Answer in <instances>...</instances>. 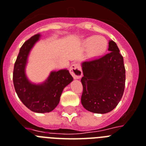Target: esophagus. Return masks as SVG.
Instances as JSON below:
<instances>
[{
	"instance_id": "esophagus-1",
	"label": "esophagus",
	"mask_w": 146,
	"mask_h": 146,
	"mask_svg": "<svg viewBox=\"0 0 146 146\" xmlns=\"http://www.w3.org/2000/svg\"><path fill=\"white\" fill-rule=\"evenodd\" d=\"M70 72L71 75L73 76L74 79H80L81 77L82 76V71L81 69V67L78 64H73L70 66Z\"/></svg>"
}]
</instances>
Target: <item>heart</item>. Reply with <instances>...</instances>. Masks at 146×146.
<instances>
[{
  "instance_id": "heart-1",
  "label": "heart",
  "mask_w": 146,
  "mask_h": 146,
  "mask_svg": "<svg viewBox=\"0 0 146 146\" xmlns=\"http://www.w3.org/2000/svg\"><path fill=\"white\" fill-rule=\"evenodd\" d=\"M82 44L85 50H88V53L90 57L96 58L103 55L106 52L108 46V42L105 38L92 35L84 38Z\"/></svg>"
}]
</instances>
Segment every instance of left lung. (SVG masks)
<instances>
[{
  "instance_id": "8db88e82",
  "label": "left lung",
  "mask_w": 146,
  "mask_h": 146,
  "mask_svg": "<svg viewBox=\"0 0 146 146\" xmlns=\"http://www.w3.org/2000/svg\"><path fill=\"white\" fill-rule=\"evenodd\" d=\"M108 54L82 63L81 79L83 107L95 113H106L117 107L122 99L125 84L123 57L117 44L111 40Z\"/></svg>"
}]
</instances>
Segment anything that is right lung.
Segmentation results:
<instances>
[{
	"instance_id": "add662e5",
	"label": "right lung",
	"mask_w": 146,
	"mask_h": 146,
	"mask_svg": "<svg viewBox=\"0 0 146 146\" xmlns=\"http://www.w3.org/2000/svg\"><path fill=\"white\" fill-rule=\"evenodd\" d=\"M40 34H36L24 42L21 47L13 70V84L18 98L26 107L35 113H49L58 105L64 88L73 80L69 70L52 71L41 84L31 82L26 75L28 56Z\"/></svg>"
}]
</instances>
